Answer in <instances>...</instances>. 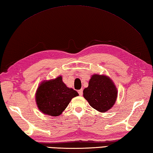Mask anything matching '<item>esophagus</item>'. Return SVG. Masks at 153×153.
Masks as SVG:
<instances>
[{
	"label": "esophagus",
	"mask_w": 153,
	"mask_h": 153,
	"mask_svg": "<svg viewBox=\"0 0 153 153\" xmlns=\"http://www.w3.org/2000/svg\"><path fill=\"white\" fill-rule=\"evenodd\" d=\"M78 93H79V94L80 96H82V94H83V90H82V89H80V90H79Z\"/></svg>",
	"instance_id": "esophagus-1"
}]
</instances>
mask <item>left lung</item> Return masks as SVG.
Returning <instances> with one entry per match:
<instances>
[{"label": "left lung", "instance_id": "obj_1", "mask_svg": "<svg viewBox=\"0 0 153 153\" xmlns=\"http://www.w3.org/2000/svg\"><path fill=\"white\" fill-rule=\"evenodd\" d=\"M83 97L93 108L103 113L114 105L117 90L109 76L94 74L89 80V86L83 90Z\"/></svg>", "mask_w": 153, "mask_h": 153}]
</instances>
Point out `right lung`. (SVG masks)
Listing matches in <instances>:
<instances>
[{
	"label": "right lung",
	"instance_id": "add662e5",
	"mask_svg": "<svg viewBox=\"0 0 153 153\" xmlns=\"http://www.w3.org/2000/svg\"><path fill=\"white\" fill-rule=\"evenodd\" d=\"M79 93L68 88L62 81V77L42 81L36 93V102L39 111L50 116H59L65 110L72 98Z\"/></svg>",
	"mask_w": 153,
	"mask_h": 153
}]
</instances>
